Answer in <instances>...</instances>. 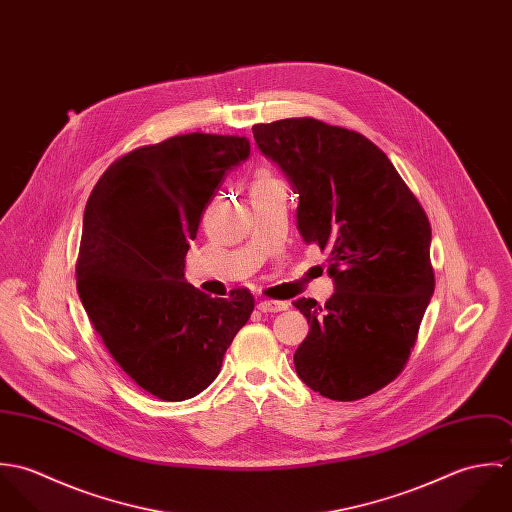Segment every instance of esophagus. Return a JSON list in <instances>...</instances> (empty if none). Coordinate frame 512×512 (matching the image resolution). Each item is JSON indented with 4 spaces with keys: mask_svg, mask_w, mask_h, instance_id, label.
Listing matches in <instances>:
<instances>
[{
    "mask_svg": "<svg viewBox=\"0 0 512 512\" xmlns=\"http://www.w3.org/2000/svg\"><path fill=\"white\" fill-rule=\"evenodd\" d=\"M256 307L262 313H280V311L288 309V303L286 301H274V299H262Z\"/></svg>",
    "mask_w": 512,
    "mask_h": 512,
    "instance_id": "1",
    "label": "esophagus"
}]
</instances>
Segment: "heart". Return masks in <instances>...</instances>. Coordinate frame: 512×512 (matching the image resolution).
Segmentation results:
<instances>
[{
  "instance_id": "heart-1",
  "label": "heart",
  "mask_w": 512,
  "mask_h": 512,
  "mask_svg": "<svg viewBox=\"0 0 512 512\" xmlns=\"http://www.w3.org/2000/svg\"><path fill=\"white\" fill-rule=\"evenodd\" d=\"M268 181H274L272 177H268V175H258V179H256V183L254 185H258V183H268Z\"/></svg>"
}]
</instances>
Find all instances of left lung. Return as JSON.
I'll list each match as a JSON object with an SVG mask.
<instances>
[{
	"mask_svg": "<svg viewBox=\"0 0 512 512\" xmlns=\"http://www.w3.org/2000/svg\"><path fill=\"white\" fill-rule=\"evenodd\" d=\"M252 134L290 181L297 230L329 252L335 284L323 307L293 301L309 323L295 372L325 398H365L400 374L434 295L430 220L386 153L357 132L288 118Z\"/></svg>",
	"mask_w": 512,
	"mask_h": 512,
	"instance_id": "1",
	"label": "left lung"
}]
</instances>
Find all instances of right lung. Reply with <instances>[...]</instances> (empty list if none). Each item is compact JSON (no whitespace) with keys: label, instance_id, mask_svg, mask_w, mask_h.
Returning <instances> with one entry per match:
<instances>
[{"label":"right lung","instance_id":"add662e5","mask_svg":"<svg viewBox=\"0 0 512 512\" xmlns=\"http://www.w3.org/2000/svg\"><path fill=\"white\" fill-rule=\"evenodd\" d=\"M248 155L246 138L175 136L114 161L88 197L76 290L114 361L161 400L203 392L254 309L248 290L219 299L185 280L207 205Z\"/></svg>","mask_w":512,"mask_h":512}]
</instances>
